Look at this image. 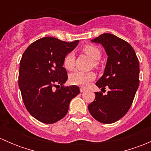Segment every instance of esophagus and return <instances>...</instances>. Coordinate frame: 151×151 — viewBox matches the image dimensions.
<instances>
[{
	"mask_svg": "<svg viewBox=\"0 0 151 151\" xmlns=\"http://www.w3.org/2000/svg\"><path fill=\"white\" fill-rule=\"evenodd\" d=\"M80 92L83 93V92H84V91H85V89L84 88H80Z\"/></svg>",
	"mask_w": 151,
	"mask_h": 151,
	"instance_id": "1",
	"label": "esophagus"
}]
</instances>
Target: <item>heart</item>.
<instances>
[{
  "mask_svg": "<svg viewBox=\"0 0 151 151\" xmlns=\"http://www.w3.org/2000/svg\"><path fill=\"white\" fill-rule=\"evenodd\" d=\"M83 52L89 56L93 61L95 66H98V61L101 58V52L96 47L92 45H85L83 49ZM75 62V55L73 52H69L66 55L63 60V66L68 71H71L74 67ZM95 78V74L92 71L84 72V71H74L71 74L69 77V81L71 84L86 86Z\"/></svg>",
  "mask_w": 151,
  "mask_h": 151,
  "instance_id": "1",
  "label": "heart"
}]
</instances>
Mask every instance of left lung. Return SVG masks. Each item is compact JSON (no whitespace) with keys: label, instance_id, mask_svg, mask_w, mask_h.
Listing matches in <instances>:
<instances>
[{"label":"left lung","instance_id":"obj_1","mask_svg":"<svg viewBox=\"0 0 151 151\" xmlns=\"http://www.w3.org/2000/svg\"><path fill=\"white\" fill-rule=\"evenodd\" d=\"M101 44L107 55L106 66L98 88L107 86L106 95L95 92L96 98L88 108L99 122L112 123L123 118L132 106L139 87V63L133 47L111 33H103L91 40Z\"/></svg>","mask_w":151,"mask_h":151}]
</instances>
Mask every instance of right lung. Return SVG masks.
Instances as JSON below:
<instances>
[{"label": "right lung", "mask_w": 151, "mask_h": 151, "mask_svg": "<svg viewBox=\"0 0 151 151\" xmlns=\"http://www.w3.org/2000/svg\"><path fill=\"white\" fill-rule=\"evenodd\" d=\"M78 44L79 40L68 43L44 37L24 52L19 63V88L25 107L38 121L47 124L60 121L68 112L71 100L80 93L77 85L63 87L68 79L63 60ZM53 86L60 88L54 91Z\"/></svg>", "instance_id": "add662e5"}]
</instances>
